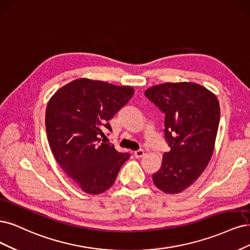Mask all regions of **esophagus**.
<instances>
[{"label":"esophagus","instance_id":"34e87169","mask_svg":"<svg viewBox=\"0 0 250 250\" xmlns=\"http://www.w3.org/2000/svg\"><path fill=\"white\" fill-rule=\"evenodd\" d=\"M134 156H135L137 159L142 158V157L144 156V150H142V149H138V150L134 151Z\"/></svg>","mask_w":250,"mask_h":250}]
</instances>
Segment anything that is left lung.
Instances as JSON below:
<instances>
[{"mask_svg":"<svg viewBox=\"0 0 250 250\" xmlns=\"http://www.w3.org/2000/svg\"><path fill=\"white\" fill-rule=\"evenodd\" d=\"M144 95L165 114L164 135L170 147L152 181L168 194L180 193L199 178L212 158L219 102L207 88L188 82L156 85Z\"/></svg>","mask_w":250,"mask_h":250,"instance_id":"left-lung-1","label":"left lung"}]
</instances>
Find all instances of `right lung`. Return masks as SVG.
I'll use <instances>...</instances> for the list:
<instances>
[{
	"label": "right lung",
	"mask_w": 250,
	"mask_h": 250,
	"mask_svg": "<svg viewBox=\"0 0 250 250\" xmlns=\"http://www.w3.org/2000/svg\"><path fill=\"white\" fill-rule=\"evenodd\" d=\"M134 89L88 79L75 80L56 92L47 104V140L57 163L88 194H101L115 182L130 154L101 142L103 130L131 100Z\"/></svg>",
	"instance_id": "add662e5"
}]
</instances>
